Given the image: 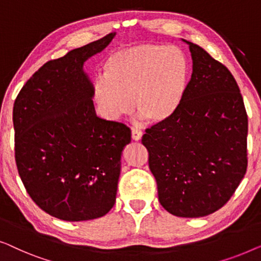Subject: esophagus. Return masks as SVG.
<instances>
[{"label":"esophagus","instance_id":"1","mask_svg":"<svg viewBox=\"0 0 261 261\" xmlns=\"http://www.w3.org/2000/svg\"><path fill=\"white\" fill-rule=\"evenodd\" d=\"M143 136V132L138 129H132L131 131V137L134 141H141Z\"/></svg>","mask_w":261,"mask_h":261}]
</instances>
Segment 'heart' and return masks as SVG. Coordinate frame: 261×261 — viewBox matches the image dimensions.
I'll return each mask as SVG.
<instances>
[{
    "mask_svg": "<svg viewBox=\"0 0 261 261\" xmlns=\"http://www.w3.org/2000/svg\"><path fill=\"white\" fill-rule=\"evenodd\" d=\"M188 61L175 46L139 43L111 54L95 78L92 97L106 118L127 116L135 106L150 123L168 120L181 105Z\"/></svg>",
    "mask_w": 261,
    "mask_h": 261,
    "instance_id": "obj_1",
    "label": "heart"
}]
</instances>
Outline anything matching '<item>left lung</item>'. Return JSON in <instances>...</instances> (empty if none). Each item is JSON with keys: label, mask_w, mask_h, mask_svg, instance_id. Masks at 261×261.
Here are the masks:
<instances>
[{"label": "left lung", "mask_w": 261, "mask_h": 261, "mask_svg": "<svg viewBox=\"0 0 261 261\" xmlns=\"http://www.w3.org/2000/svg\"><path fill=\"white\" fill-rule=\"evenodd\" d=\"M193 73L174 116L145 130L159 200L170 214L201 218L225 205L247 169L248 120L239 86L221 62L186 41Z\"/></svg>", "instance_id": "8db88e82"}]
</instances>
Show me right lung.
Segmentation results:
<instances>
[{
	"label": "right lung",
	"mask_w": 261,
	"mask_h": 261,
	"mask_svg": "<svg viewBox=\"0 0 261 261\" xmlns=\"http://www.w3.org/2000/svg\"><path fill=\"white\" fill-rule=\"evenodd\" d=\"M115 33L46 62L24 84L13 109L21 181L42 211L65 221L104 216L116 202L125 124L95 115L87 59Z\"/></svg>",
	"instance_id": "obj_1"
}]
</instances>
